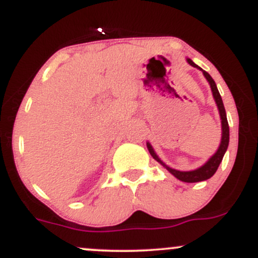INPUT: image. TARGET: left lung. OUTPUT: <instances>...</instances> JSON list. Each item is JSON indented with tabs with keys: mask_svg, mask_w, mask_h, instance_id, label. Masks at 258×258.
<instances>
[{
	"mask_svg": "<svg viewBox=\"0 0 258 258\" xmlns=\"http://www.w3.org/2000/svg\"><path fill=\"white\" fill-rule=\"evenodd\" d=\"M186 61H188V63L190 64L191 67L198 68V69H200L201 72H203L204 76H205L207 81H209L210 87H211L212 94H214L215 102H216V104H217L218 111H220V116H221L222 138H221L220 147H218L217 152H216L214 155L211 156V158L207 160L206 164H204L203 166L199 167V168H197V170H193V171H178V170H174V168L167 166V165L165 164V162H162V160L160 159L158 155H156L155 152H154L153 147L150 146L149 142H148V143H147V148H148V150H149L150 155H152L153 158L156 160V161L160 162V164H161L162 166L166 168L168 172L172 173L173 176L176 177V178H178L179 180H182V182L195 183V182H203V180H206V179L211 178V177L216 173V171H217L218 166H220L222 159H223L224 154H226V152H227L228 144H229V126H228L226 109H224L223 102H222V98H221V94H220V92H218V90H217V86H216V82L214 81V79H212L211 76H210L209 73H206L205 70H203L200 67H198V65L195 64L193 60H191V59H186Z\"/></svg>",
	"mask_w": 258,
	"mask_h": 258,
	"instance_id": "8db88e82",
	"label": "left lung"
}]
</instances>
